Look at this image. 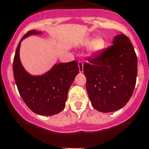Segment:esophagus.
<instances>
[{
    "instance_id": "obj_1",
    "label": "esophagus",
    "mask_w": 149,
    "mask_h": 149,
    "mask_svg": "<svg viewBox=\"0 0 149 149\" xmlns=\"http://www.w3.org/2000/svg\"><path fill=\"white\" fill-rule=\"evenodd\" d=\"M78 66H79V72L80 73H82V72H83V62L79 61Z\"/></svg>"
}]
</instances>
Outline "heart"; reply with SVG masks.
Wrapping results in <instances>:
<instances>
[{"mask_svg":"<svg viewBox=\"0 0 149 149\" xmlns=\"http://www.w3.org/2000/svg\"><path fill=\"white\" fill-rule=\"evenodd\" d=\"M89 45L88 49V54L89 56L94 55L98 54L99 52L103 50L105 48V41L102 38H96L93 40L91 37L84 39L82 42H80L81 47H85Z\"/></svg>","mask_w":149,"mask_h":149,"instance_id":"b5f03b06","label":"heart"}]
</instances>
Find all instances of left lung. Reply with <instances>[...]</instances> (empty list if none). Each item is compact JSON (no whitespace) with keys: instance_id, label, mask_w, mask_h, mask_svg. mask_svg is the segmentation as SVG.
<instances>
[{"instance_id":"8db88e82","label":"left lung","mask_w":149,"mask_h":149,"mask_svg":"<svg viewBox=\"0 0 149 149\" xmlns=\"http://www.w3.org/2000/svg\"><path fill=\"white\" fill-rule=\"evenodd\" d=\"M112 46L84 64L86 89L91 105L101 112L123 108L134 93L137 57L130 39L115 36Z\"/></svg>"}]
</instances>
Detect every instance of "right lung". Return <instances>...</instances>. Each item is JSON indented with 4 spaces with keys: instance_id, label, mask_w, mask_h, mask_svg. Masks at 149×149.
Here are the masks:
<instances>
[{
    "instance_id": "add662e5",
    "label": "right lung",
    "mask_w": 149,
    "mask_h": 149,
    "mask_svg": "<svg viewBox=\"0 0 149 149\" xmlns=\"http://www.w3.org/2000/svg\"><path fill=\"white\" fill-rule=\"evenodd\" d=\"M35 30L28 31L22 38L13 60V75L19 94L28 108L44 116L56 115L64 110L68 91L79 73L77 62L55 64L41 75H32L23 67L20 60L21 42L29 36L42 34Z\"/></svg>"
}]
</instances>
